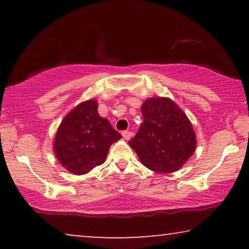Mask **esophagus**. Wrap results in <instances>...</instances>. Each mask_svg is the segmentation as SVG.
I'll list each match as a JSON object with an SVG mask.
<instances>
[{"instance_id":"obj_1","label":"esophagus","mask_w":249,"mask_h":249,"mask_svg":"<svg viewBox=\"0 0 249 249\" xmlns=\"http://www.w3.org/2000/svg\"><path fill=\"white\" fill-rule=\"evenodd\" d=\"M122 136H124V138L125 141H129L132 137V132L131 131H124L122 132Z\"/></svg>"}]
</instances>
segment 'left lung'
I'll return each instance as SVG.
<instances>
[{
	"label": "left lung",
	"instance_id": "left-lung-1",
	"mask_svg": "<svg viewBox=\"0 0 249 249\" xmlns=\"http://www.w3.org/2000/svg\"><path fill=\"white\" fill-rule=\"evenodd\" d=\"M144 122L129 142L146 168L170 173L179 170L196 149L189 119L168 97L148 98L142 105Z\"/></svg>",
	"mask_w": 249,
	"mask_h": 249
}]
</instances>
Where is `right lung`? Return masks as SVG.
<instances>
[{
	"label": "right lung",
	"instance_id": "add662e5",
	"mask_svg": "<svg viewBox=\"0 0 249 249\" xmlns=\"http://www.w3.org/2000/svg\"><path fill=\"white\" fill-rule=\"evenodd\" d=\"M97 102L77 105L61 122L54 138V154L68 171L85 175L103 164L113 142L121 135L97 112Z\"/></svg>",
	"mask_w": 249,
	"mask_h": 249
}]
</instances>
